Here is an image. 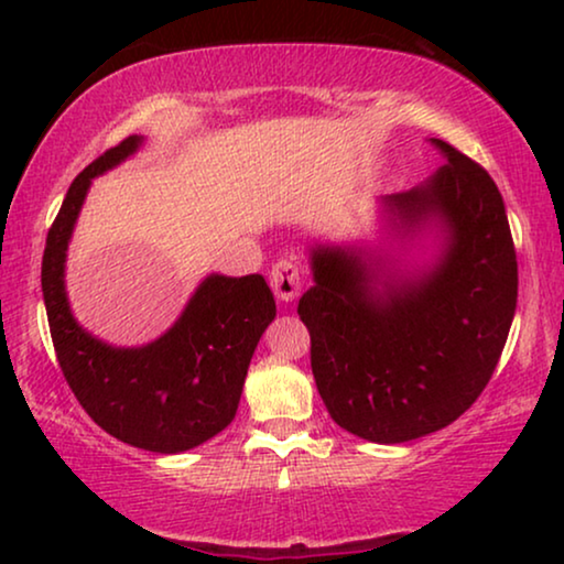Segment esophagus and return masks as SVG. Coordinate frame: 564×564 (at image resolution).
<instances>
[{"label":"esophagus","mask_w":564,"mask_h":564,"mask_svg":"<svg viewBox=\"0 0 564 564\" xmlns=\"http://www.w3.org/2000/svg\"><path fill=\"white\" fill-rule=\"evenodd\" d=\"M269 284H272L274 295L280 303H292L300 295V272L292 261H276L269 274Z\"/></svg>","instance_id":"obj_1"}]
</instances>
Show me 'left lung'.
<instances>
[{
    "label": "left lung",
    "mask_w": 564,
    "mask_h": 564,
    "mask_svg": "<svg viewBox=\"0 0 564 564\" xmlns=\"http://www.w3.org/2000/svg\"><path fill=\"white\" fill-rule=\"evenodd\" d=\"M446 164L380 199L384 246H311L300 297L330 419L375 444L457 421L490 382L511 330L519 264L503 197L480 164L431 138ZM432 236L423 265L395 254Z\"/></svg>",
    "instance_id": "8db88e82"
}]
</instances>
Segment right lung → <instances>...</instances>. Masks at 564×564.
Returning a JSON list of instances; mask_svg holds the SVG:
<instances>
[{
    "label": "right lung",
    "instance_id": "add662e5",
    "mask_svg": "<svg viewBox=\"0 0 564 564\" xmlns=\"http://www.w3.org/2000/svg\"><path fill=\"white\" fill-rule=\"evenodd\" d=\"M143 135L105 151L68 187L43 251V300L68 388L97 426L130 446L180 454L236 419L243 380L276 305L261 274H207L174 326L143 346H112L74 318L66 251L91 180L133 156Z\"/></svg>",
    "mask_w": 564,
    "mask_h": 564
}]
</instances>
